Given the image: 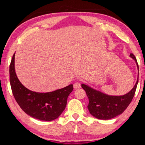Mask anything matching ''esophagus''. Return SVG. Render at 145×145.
<instances>
[{
  "mask_svg": "<svg viewBox=\"0 0 145 145\" xmlns=\"http://www.w3.org/2000/svg\"><path fill=\"white\" fill-rule=\"evenodd\" d=\"M73 87L75 89H77V88H80L81 87V84H80V82H75L74 84H73Z\"/></svg>",
  "mask_w": 145,
  "mask_h": 145,
  "instance_id": "34e87169",
  "label": "esophagus"
}]
</instances>
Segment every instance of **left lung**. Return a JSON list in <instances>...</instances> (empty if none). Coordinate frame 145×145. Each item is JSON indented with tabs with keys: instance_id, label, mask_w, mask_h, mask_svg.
Listing matches in <instances>:
<instances>
[{
	"instance_id": "left-lung-1",
	"label": "left lung",
	"mask_w": 145,
	"mask_h": 145,
	"mask_svg": "<svg viewBox=\"0 0 145 145\" xmlns=\"http://www.w3.org/2000/svg\"><path fill=\"white\" fill-rule=\"evenodd\" d=\"M130 57L138 65L136 57L133 54ZM138 76L136 84L128 93L121 96H111L97 91L89 86L82 84L89 100L88 109L91 115L100 120H109L121 114L131 103L136 91Z\"/></svg>"
}]
</instances>
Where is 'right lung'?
Segmentation results:
<instances>
[{"mask_svg": "<svg viewBox=\"0 0 145 145\" xmlns=\"http://www.w3.org/2000/svg\"><path fill=\"white\" fill-rule=\"evenodd\" d=\"M10 83L14 97L21 109L32 118L42 121L57 118L67 105L73 85L48 93H39L27 89L18 79L15 71V54L10 65Z\"/></svg>", "mask_w": 145, "mask_h": 145, "instance_id": "obj_1", "label": "right lung"}]
</instances>
